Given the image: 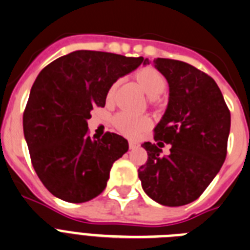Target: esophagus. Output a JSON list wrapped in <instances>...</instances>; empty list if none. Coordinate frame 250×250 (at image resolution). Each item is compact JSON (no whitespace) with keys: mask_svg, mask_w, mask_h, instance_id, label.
<instances>
[{"mask_svg":"<svg viewBox=\"0 0 250 250\" xmlns=\"http://www.w3.org/2000/svg\"><path fill=\"white\" fill-rule=\"evenodd\" d=\"M139 146H140V144L136 143V141H132V140L129 141V147L131 148V150H132V148H137Z\"/></svg>","mask_w":250,"mask_h":250,"instance_id":"esophagus-1","label":"esophagus"}]
</instances>
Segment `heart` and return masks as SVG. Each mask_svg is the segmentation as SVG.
I'll return each instance as SVG.
<instances>
[{
	"instance_id": "heart-1",
	"label": "heart",
	"mask_w": 250,
	"mask_h": 250,
	"mask_svg": "<svg viewBox=\"0 0 250 250\" xmlns=\"http://www.w3.org/2000/svg\"><path fill=\"white\" fill-rule=\"evenodd\" d=\"M136 79L141 88L150 98L159 97L166 88V79L164 75L155 68H143L136 73ZM115 85L110 88L107 98H111ZM116 129L125 136H136L148 126V119L145 116L136 115L131 113H119L114 119Z\"/></svg>"
}]
</instances>
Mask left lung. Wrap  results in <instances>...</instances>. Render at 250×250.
<instances>
[{
    "label": "left lung",
    "mask_w": 250,
    "mask_h": 250,
    "mask_svg": "<svg viewBox=\"0 0 250 250\" xmlns=\"http://www.w3.org/2000/svg\"><path fill=\"white\" fill-rule=\"evenodd\" d=\"M151 62L147 58L144 65ZM168 83V103L155 127L157 144L145 143L147 161L139 178L151 200L168 207L193 202L216 177L226 160L230 113L218 85L185 62L153 59ZM161 141L171 145L162 157Z\"/></svg>",
    "instance_id": "obj_1"
}]
</instances>
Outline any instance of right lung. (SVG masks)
Listing matches in <instances>:
<instances>
[{
  "label": "right lung",
  "mask_w": 250,
  "mask_h": 250,
  "mask_svg": "<svg viewBox=\"0 0 250 250\" xmlns=\"http://www.w3.org/2000/svg\"><path fill=\"white\" fill-rule=\"evenodd\" d=\"M144 62L106 52L74 50L38 74L23 114L32 165L45 188L61 200L83 203L106 187L114 162L129 150L126 139L88 136L94 106H104L119 78Z\"/></svg>",
  "instance_id": "1"
}]
</instances>
